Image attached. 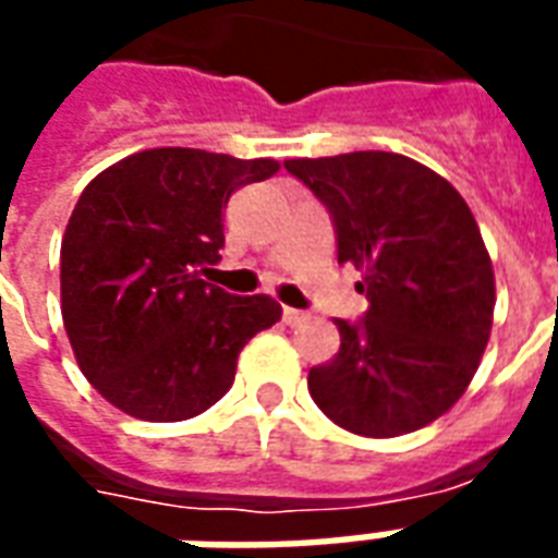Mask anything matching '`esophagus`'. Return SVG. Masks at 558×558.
Instances as JSON below:
<instances>
[{
    "mask_svg": "<svg viewBox=\"0 0 558 558\" xmlns=\"http://www.w3.org/2000/svg\"><path fill=\"white\" fill-rule=\"evenodd\" d=\"M307 319H311V313L292 311V307H283V322H287V325H301V322H307Z\"/></svg>",
    "mask_w": 558,
    "mask_h": 558,
    "instance_id": "1",
    "label": "esophagus"
}]
</instances>
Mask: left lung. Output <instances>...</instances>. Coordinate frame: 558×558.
Instances as JSON below:
<instances>
[{
    "label": "left lung",
    "instance_id": "1",
    "mask_svg": "<svg viewBox=\"0 0 558 558\" xmlns=\"http://www.w3.org/2000/svg\"><path fill=\"white\" fill-rule=\"evenodd\" d=\"M337 236V263L363 268L357 322L333 319L340 354L307 375L313 402L345 432L396 437L447 414L490 337L494 268L456 189L408 156L342 153L283 162Z\"/></svg>",
    "mask_w": 558,
    "mask_h": 558
}]
</instances>
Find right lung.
<instances>
[{"label": "right lung", "instance_id": "1", "mask_svg": "<svg viewBox=\"0 0 558 558\" xmlns=\"http://www.w3.org/2000/svg\"><path fill=\"white\" fill-rule=\"evenodd\" d=\"M275 171V159L156 147L85 185L61 239V316L85 378L123 414H204L230 390L245 342L280 319L275 299L204 280L230 195Z\"/></svg>", "mask_w": 558, "mask_h": 558}]
</instances>
